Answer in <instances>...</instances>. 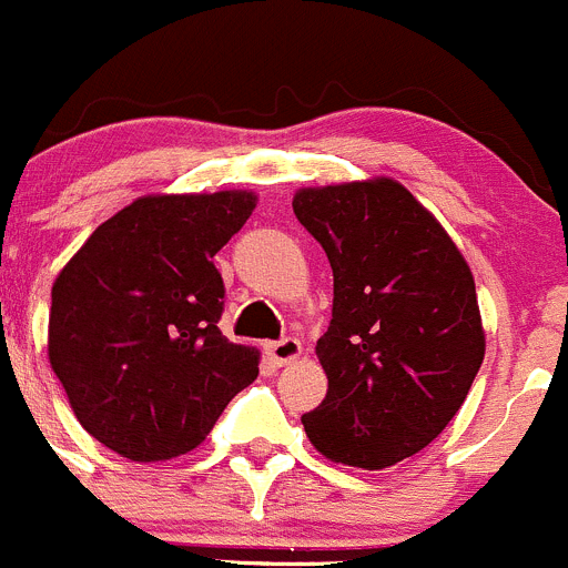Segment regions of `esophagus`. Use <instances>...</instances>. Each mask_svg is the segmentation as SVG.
I'll return each mask as SVG.
<instances>
[{
    "label": "esophagus",
    "mask_w": 568,
    "mask_h": 568,
    "mask_svg": "<svg viewBox=\"0 0 568 568\" xmlns=\"http://www.w3.org/2000/svg\"><path fill=\"white\" fill-rule=\"evenodd\" d=\"M301 343L295 337H284L278 339V343H267V356L273 359V365H278V368H284V365H290V362H295L301 356Z\"/></svg>",
    "instance_id": "1"
}]
</instances>
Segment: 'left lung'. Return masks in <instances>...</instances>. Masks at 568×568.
Segmentation results:
<instances>
[{
	"instance_id": "obj_1",
	"label": "left lung",
	"mask_w": 568,
	"mask_h": 568,
	"mask_svg": "<svg viewBox=\"0 0 568 568\" xmlns=\"http://www.w3.org/2000/svg\"><path fill=\"white\" fill-rule=\"evenodd\" d=\"M293 212L334 273L315 345L328 390L301 424L326 460L382 471L429 446L471 390L485 356L471 267L387 175L301 186Z\"/></svg>"
}]
</instances>
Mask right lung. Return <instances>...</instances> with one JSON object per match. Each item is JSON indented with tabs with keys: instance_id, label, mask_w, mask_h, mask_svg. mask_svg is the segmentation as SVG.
I'll list each match as a JSON object with an SVG mask.
<instances>
[{
	"instance_id": "1",
	"label": "right lung",
	"mask_w": 568,
	"mask_h": 568,
	"mask_svg": "<svg viewBox=\"0 0 568 568\" xmlns=\"http://www.w3.org/2000/svg\"><path fill=\"white\" fill-rule=\"evenodd\" d=\"M251 189L142 194L52 284L47 356L91 437L136 463L197 449L258 376V348L217 328L214 253L256 209Z\"/></svg>"
}]
</instances>
